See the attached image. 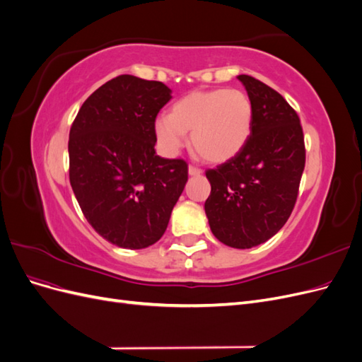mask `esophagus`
Wrapping results in <instances>:
<instances>
[{"mask_svg":"<svg viewBox=\"0 0 362 362\" xmlns=\"http://www.w3.org/2000/svg\"><path fill=\"white\" fill-rule=\"evenodd\" d=\"M189 173L193 175V177H199V175L202 173V170L198 169V168H194V166H189Z\"/></svg>","mask_w":362,"mask_h":362,"instance_id":"obj_1","label":"esophagus"}]
</instances>
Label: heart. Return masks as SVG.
<instances>
[{
	"label": "heart",
	"mask_w": 362,
	"mask_h": 362,
	"mask_svg": "<svg viewBox=\"0 0 362 362\" xmlns=\"http://www.w3.org/2000/svg\"><path fill=\"white\" fill-rule=\"evenodd\" d=\"M254 105L238 89L194 90L173 104L169 116L156 120L161 148L175 154L190 133V148L208 163H223L243 149L252 133Z\"/></svg>",
	"instance_id": "heart-1"
}]
</instances>
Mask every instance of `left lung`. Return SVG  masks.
<instances>
[{
	"label": "left lung",
	"instance_id": "1",
	"mask_svg": "<svg viewBox=\"0 0 362 362\" xmlns=\"http://www.w3.org/2000/svg\"><path fill=\"white\" fill-rule=\"evenodd\" d=\"M238 80L254 105L252 133L237 156L205 172L211 184L205 213L218 242L249 249L288 221L305 168V141L300 119L281 93L250 75Z\"/></svg>",
	"mask_w": 362,
	"mask_h": 362
}]
</instances>
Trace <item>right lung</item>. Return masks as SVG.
I'll return each mask as SVG.
<instances>
[{
    "mask_svg": "<svg viewBox=\"0 0 362 362\" xmlns=\"http://www.w3.org/2000/svg\"><path fill=\"white\" fill-rule=\"evenodd\" d=\"M161 81L119 75L81 105L69 131V181L87 222L108 242L144 249L161 238L189 178L182 158L156 156Z\"/></svg>",
    "mask_w": 362,
    "mask_h": 362,
    "instance_id": "obj_1",
    "label": "right lung"
}]
</instances>
